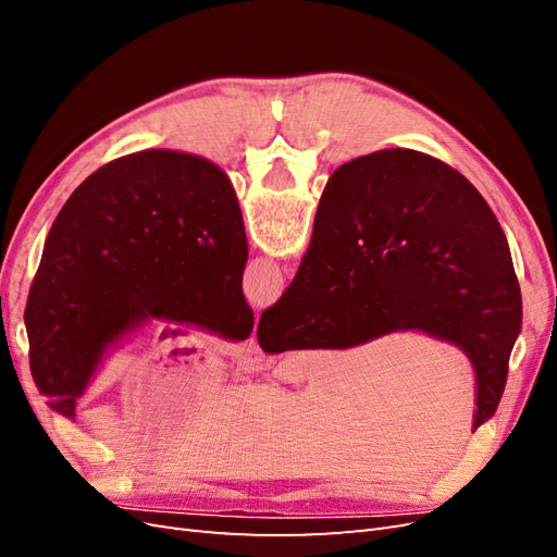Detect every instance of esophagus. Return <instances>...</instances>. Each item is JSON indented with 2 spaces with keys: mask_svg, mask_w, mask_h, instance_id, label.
<instances>
[{
  "mask_svg": "<svg viewBox=\"0 0 557 557\" xmlns=\"http://www.w3.org/2000/svg\"><path fill=\"white\" fill-rule=\"evenodd\" d=\"M234 358H237V364L242 369H246V372H252V369H260V364L264 360L260 346L252 342V339L242 344L237 350H234Z\"/></svg>",
  "mask_w": 557,
  "mask_h": 557,
  "instance_id": "34e87169",
  "label": "esophagus"
}]
</instances>
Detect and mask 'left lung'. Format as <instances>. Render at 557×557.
Returning <instances> with one entry per match:
<instances>
[{
  "label": "left lung",
  "instance_id": "obj_1",
  "mask_svg": "<svg viewBox=\"0 0 557 557\" xmlns=\"http://www.w3.org/2000/svg\"><path fill=\"white\" fill-rule=\"evenodd\" d=\"M246 260L239 201L213 162L153 148L90 174L48 232L25 307L50 409L74 418L107 350L148 320L248 339Z\"/></svg>",
  "mask_w": 557,
  "mask_h": 557
}]
</instances>
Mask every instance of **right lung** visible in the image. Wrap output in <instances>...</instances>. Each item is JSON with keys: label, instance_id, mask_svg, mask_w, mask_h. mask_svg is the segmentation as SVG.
<instances>
[{"label": "right lung", "instance_id": "1", "mask_svg": "<svg viewBox=\"0 0 557 557\" xmlns=\"http://www.w3.org/2000/svg\"><path fill=\"white\" fill-rule=\"evenodd\" d=\"M520 323L511 250L481 193L442 160L387 148L330 176L307 256L258 342L283 352L436 336L474 367L476 430L497 411Z\"/></svg>", "mask_w": 557, "mask_h": 557}]
</instances>
